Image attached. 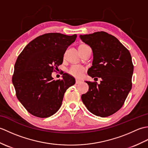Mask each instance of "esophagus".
Returning <instances> with one entry per match:
<instances>
[{
  "label": "esophagus",
  "mask_w": 148,
  "mask_h": 148,
  "mask_svg": "<svg viewBox=\"0 0 148 148\" xmlns=\"http://www.w3.org/2000/svg\"><path fill=\"white\" fill-rule=\"evenodd\" d=\"M81 83V81L78 80V79H76V84H79V83Z\"/></svg>",
  "instance_id": "1"
}]
</instances>
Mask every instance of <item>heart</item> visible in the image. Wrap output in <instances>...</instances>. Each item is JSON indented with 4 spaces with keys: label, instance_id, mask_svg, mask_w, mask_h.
<instances>
[{
    "label": "heart",
    "instance_id": "obj_1",
    "mask_svg": "<svg viewBox=\"0 0 148 148\" xmlns=\"http://www.w3.org/2000/svg\"><path fill=\"white\" fill-rule=\"evenodd\" d=\"M84 71H85V68L82 65L77 64L72 65L69 69V73L72 75V76L77 78L82 76Z\"/></svg>",
    "mask_w": 148,
    "mask_h": 148
}]
</instances>
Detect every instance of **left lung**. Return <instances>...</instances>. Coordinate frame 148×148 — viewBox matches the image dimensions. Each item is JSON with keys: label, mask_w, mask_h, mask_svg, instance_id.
I'll return each mask as SVG.
<instances>
[{"label": "left lung", "mask_w": 148, "mask_h": 148, "mask_svg": "<svg viewBox=\"0 0 148 148\" xmlns=\"http://www.w3.org/2000/svg\"><path fill=\"white\" fill-rule=\"evenodd\" d=\"M92 49V66L88 71L92 77H100V83L86 81L89 90L81 99L90 112L107 117L123 105L131 90L134 65L129 51L111 34L105 32L80 35Z\"/></svg>", "instance_id": "1"}]
</instances>
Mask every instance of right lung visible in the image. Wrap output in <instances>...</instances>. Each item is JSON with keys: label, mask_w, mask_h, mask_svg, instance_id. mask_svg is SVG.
<instances>
[{"label": "right lung", "mask_w": 148, "mask_h": 148, "mask_svg": "<svg viewBox=\"0 0 148 148\" xmlns=\"http://www.w3.org/2000/svg\"><path fill=\"white\" fill-rule=\"evenodd\" d=\"M76 37V34H43L28 44L18 56L12 84L18 100L31 114L44 118L55 114L66 90L75 84L74 78L67 73L56 81L51 74L62 64L66 49Z\"/></svg>", "instance_id": "obj_1"}]
</instances>
